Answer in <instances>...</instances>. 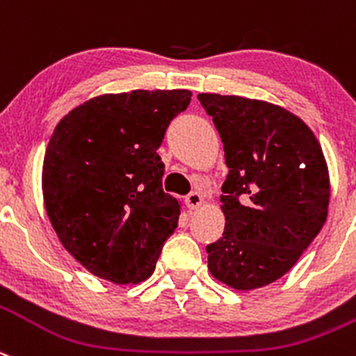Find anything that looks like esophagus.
Returning <instances> with one entry per match:
<instances>
[{
  "mask_svg": "<svg viewBox=\"0 0 356 356\" xmlns=\"http://www.w3.org/2000/svg\"><path fill=\"white\" fill-rule=\"evenodd\" d=\"M204 204L205 200L200 193H189L188 197H186V205H188V209H191V211H197V209H200Z\"/></svg>",
  "mask_w": 356,
  "mask_h": 356,
  "instance_id": "esophagus-1",
  "label": "esophagus"
}]
</instances>
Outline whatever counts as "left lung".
I'll return each instance as SVG.
<instances>
[{"label": "left lung", "instance_id": "8db88e82", "mask_svg": "<svg viewBox=\"0 0 356 356\" xmlns=\"http://www.w3.org/2000/svg\"><path fill=\"white\" fill-rule=\"evenodd\" d=\"M228 167L223 237L207 245L212 277L234 290L283 277L327 221L330 175L313 129L288 108L235 95H198Z\"/></svg>", "mask_w": 356, "mask_h": 356}]
</instances>
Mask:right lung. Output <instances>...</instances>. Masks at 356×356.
Here are the masks:
<instances>
[{"mask_svg": "<svg viewBox=\"0 0 356 356\" xmlns=\"http://www.w3.org/2000/svg\"><path fill=\"white\" fill-rule=\"evenodd\" d=\"M191 96L188 89L107 92L70 111L52 131L43 205L63 248L91 274L137 284L154 272L181 214V202L163 193L156 151Z\"/></svg>", "mask_w": 356, "mask_h": 356, "instance_id": "add662e5", "label": "right lung"}]
</instances>
